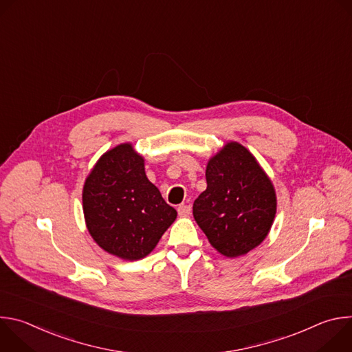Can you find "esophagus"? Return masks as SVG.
Here are the masks:
<instances>
[{
	"mask_svg": "<svg viewBox=\"0 0 352 352\" xmlns=\"http://www.w3.org/2000/svg\"><path fill=\"white\" fill-rule=\"evenodd\" d=\"M177 210H178V214H179V216H188L192 209H190L189 205H181V206H178Z\"/></svg>",
	"mask_w": 352,
	"mask_h": 352,
	"instance_id": "1",
	"label": "esophagus"
}]
</instances>
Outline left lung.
<instances>
[{
	"label": "left lung",
	"instance_id": "8db88e82",
	"mask_svg": "<svg viewBox=\"0 0 352 352\" xmlns=\"http://www.w3.org/2000/svg\"><path fill=\"white\" fill-rule=\"evenodd\" d=\"M206 182L193 202L197 226L221 255H246L263 242L276 216L270 178L246 147L230 142L209 160Z\"/></svg>",
	"mask_w": 352,
	"mask_h": 352
}]
</instances>
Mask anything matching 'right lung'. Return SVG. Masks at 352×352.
Here are the masks:
<instances>
[{
	"label": "right lung",
	"instance_id": "obj_1",
	"mask_svg": "<svg viewBox=\"0 0 352 352\" xmlns=\"http://www.w3.org/2000/svg\"><path fill=\"white\" fill-rule=\"evenodd\" d=\"M82 200L91 238L124 261L147 256L177 219V210L147 179L144 160L131 143L98 159L85 181Z\"/></svg>",
	"mask_w": 352,
	"mask_h": 352
}]
</instances>
